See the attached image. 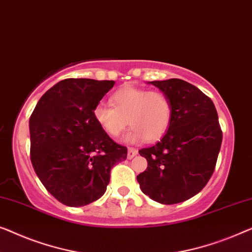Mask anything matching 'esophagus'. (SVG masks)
I'll return each mask as SVG.
<instances>
[{
	"label": "esophagus",
	"mask_w": 252,
	"mask_h": 252,
	"mask_svg": "<svg viewBox=\"0 0 252 252\" xmlns=\"http://www.w3.org/2000/svg\"><path fill=\"white\" fill-rule=\"evenodd\" d=\"M137 150L135 148H128V153H127V158L128 159H133L135 156L137 155Z\"/></svg>",
	"instance_id": "1"
}]
</instances>
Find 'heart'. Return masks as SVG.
I'll use <instances>...</instances> for the list:
<instances>
[{
  "label": "heart",
  "instance_id": "heart-1",
  "mask_svg": "<svg viewBox=\"0 0 252 252\" xmlns=\"http://www.w3.org/2000/svg\"><path fill=\"white\" fill-rule=\"evenodd\" d=\"M112 107L97 104L93 116L102 130L111 137H119L127 128L133 130L128 141L156 142L169 128L173 108L169 97L158 91L125 86L110 97Z\"/></svg>",
  "mask_w": 252,
  "mask_h": 252
}]
</instances>
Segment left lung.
<instances>
[{
  "mask_svg": "<svg viewBox=\"0 0 252 252\" xmlns=\"http://www.w3.org/2000/svg\"><path fill=\"white\" fill-rule=\"evenodd\" d=\"M150 84L169 97L173 116L158 143L141 149L148 168L137 175L142 192L150 199L174 205L201 191L215 170L221 133L216 108L205 93L178 78Z\"/></svg>",
  "mask_w": 252,
  "mask_h": 252,
  "instance_id": "obj_1",
  "label": "left lung"
}]
</instances>
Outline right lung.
<instances>
[{
	"label": "right lung",
	"instance_id": "1",
	"mask_svg": "<svg viewBox=\"0 0 252 252\" xmlns=\"http://www.w3.org/2000/svg\"><path fill=\"white\" fill-rule=\"evenodd\" d=\"M114 81L68 78L44 93L29 118L31 160L58 201L83 207L104 194L127 148L109 137L93 116Z\"/></svg>",
	"mask_w": 252,
	"mask_h": 252
}]
</instances>
